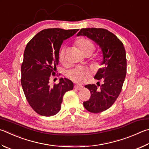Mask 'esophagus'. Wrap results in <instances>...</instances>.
Wrapping results in <instances>:
<instances>
[{
  "label": "esophagus",
  "mask_w": 149,
  "mask_h": 149,
  "mask_svg": "<svg viewBox=\"0 0 149 149\" xmlns=\"http://www.w3.org/2000/svg\"><path fill=\"white\" fill-rule=\"evenodd\" d=\"M83 87V86L82 85H75L74 86V88L75 89H77V90H80V89H82Z\"/></svg>",
  "instance_id": "obj_1"
}]
</instances>
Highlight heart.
I'll return each mask as SVG.
<instances>
[{"mask_svg": "<svg viewBox=\"0 0 149 149\" xmlns=\"http://www.w3.org/2000/svg\"><path fill=\"white\" fill-rule=\"evenodd\" d=\"M75 44L84 56H90L95 49V45L94 42L88 38L83 37L78 39ZM58 58L61 63H64L66 61L65 49H61L58 55ZM102 61V56L100 54L97 55L95 58L91 61V66L94 68L97 69ZM90 76V71L86 68H77L71 70L68 73V77L73 81L76 83H83Z\"/></svg>", "mask_w": 149, "mask_h": 149, "instance_id": "1", "label": "heart"}]
</instances>
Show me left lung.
I'll use <instances>...</instances> for the list:
<instances>
[{"instance_id": "left-lung-1", "label": "left lung", "mask_w": 149, "mask_h": 149, "mask_svg": "<svg viewBox=\"0 0 149 149\" xmlns=\"http://www.w3.org/2000/svg\"><path fill=\"white\" fill-rule=\"evenodd\" d=\"M77 36H86L101 48L103 67L97 72L94 78L103 81L97 85L85 86L91 92V98L83 105L89 112L98 113L111 106L119 96L126 75V51L120 40L107 29L101 28L81 29Z\"/></svg>"}]
</instances>
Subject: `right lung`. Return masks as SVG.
<instances>
[{"mask_svg": "<svg viewBox=\"0 0 149 149\" xmlns=\"http://www.w3.org/2000/svg\"><path fill=\"white\" fill-rule=\"evenodd\" d=\"M79 29L54 28L40 31L26 45L21 64V83L26 100L38 114L56 115L61 109L63 96L74 88V83L61 78L51 86V75H55L58 64L59 50L63 41Z\"/></svg>", "mask_w": 149, "mask_h": 149, "instance_id": "right-lung-1", "label": "right lung"}]
</instances>
